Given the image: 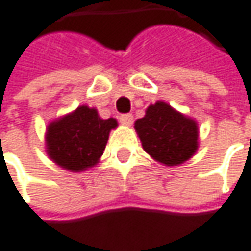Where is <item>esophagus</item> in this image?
<instances>
[{"label":"esophagus","instance_id":"34e87169","mask_svg":"<svg viewBox=\"0 0 251 251\" xmlns=\"http://www.w3.org/2000/svg\"><path fill=\"white\" fill-rule=\"evenodd\" d=\"M119 121H121V124L124 126H130L133 124V116L130 114H125L119 118Z\"/></svg>","mask_w":251,"mask_h":251}]
</instances>
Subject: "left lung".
<instances>
[{"mask_svg": "<svg viewBox=\"0 0 251 251\" xmlns=\"http://www.w3.org/2000/svg\"><path fill=\"white\" fill-rule=\"evenodd\" d=\"M135 130L147 154L169 167L190 160L200 145L198 122L164 101L149 105Z\"/></svg>", "mask_w": 251, "mask_h": 251, "instance_id": "1", "label": "left lung"}]
</instances>
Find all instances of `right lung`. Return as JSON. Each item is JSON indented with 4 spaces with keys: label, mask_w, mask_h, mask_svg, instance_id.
Masks as SVG:
<instances>
[{
    "label": "right lung",
    "mask_w": 251,
    "mask_h": 251,
    "mask_svg": "<svg viewBox=\"0 0 251 251\" xmlns=\"http://www.w3.org/2000/svg\"><path fill=\"white\" fill-rule=\"evenodd\" d=\"M115 118L102 119L95 108L80 105L70 114L51 121L46 127L45 145L49 158L73 173L91 169L100 163Z\"/></svg>",
    "instance_id": "1"
}]
</instances>
